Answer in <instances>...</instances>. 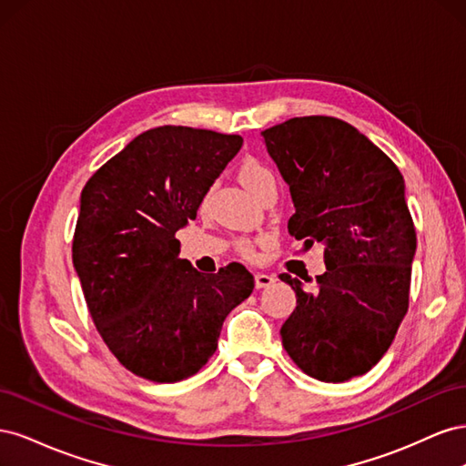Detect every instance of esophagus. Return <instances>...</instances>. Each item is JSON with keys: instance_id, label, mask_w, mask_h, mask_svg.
Returning <instances> with one entry per match:
<instances>
[{"instance_id": "obj_1", "label": "esophagus", "mask_w": 466, "mask_h": 466, "mask_svg": "<svg viewBox=\"0 0 466 466\" xmlns=\"http://www.w3.org/2000/svg\"><path fill=\"white\" fill-rule=\"evenodd\" d=\"M274 281H276V278H274L272 274H264V272H257V274H255V284H257L258 289L272 286Z\"/></svg>"}]
</instances>
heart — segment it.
I'll return each instance as SVG.
<instances>
[{
	"mask_svg": "<svg viewBox=\"0 0 466 466\" xmlns=\"http://www.w3.org/2000/svg\"><path fill=\"white\" fill-rule=\"evenodd\" d=\"M238 180L243 182V187L252 192L258 194L264 187L272 185L274 175L270 168H268L264 163H260L258 159H245L238 167ZM262 243V238H238L237 241V250L241 252L245 258H255L258 255V245Z\"/></svg>",
	"mask_w": 466,
	"mask_h": 466,
	"instance_id": "heart-1",
	"label": "heart"
}]
</instances>
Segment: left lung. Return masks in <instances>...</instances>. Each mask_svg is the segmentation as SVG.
<instances>
[{
    "label": "left lung",
    "instance_id": "left-lung-1",
    "mask_svg": "<svg viewBox=\"0 0 466 466\" xmlns=\"http://www.w3.org/2000/svg\"><path fill=\"white\" fill-rule=\"evenodd\" d=\"M262 136L291 192L288 231L305 247L324 245L327 264L313 289L279 274L298 298L281 344L309 377L342 383L385 356L408 311L416 229L404 178L373 142L332 116L291 118Z\"/></svg>",
    "mask_w": 466,
    "mask_h": 466
}]
</instances>
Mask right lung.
Wrapping results in <instances>:
<instances>
[{
    "mask_svg": "<svg viewBox=\"0 0 466 466\" xmlns=\"http://www.w3.org/2000/svg\"><path fill=\"white\" fill-rule=\"evenodd\" d=\"M243 137L159 126L134 137L87 180L72 258L91 319L126 370L155 383L198 373L221 324L255 289L243 264L202 274L178 258L177 231Z\"/></svg>",
    "mask_w": 466,
    "mask_h": 466,
    "instance_id": "right-lung-1",
    "label": "right lung"
}]
</instances>
